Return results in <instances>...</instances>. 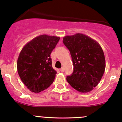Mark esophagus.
<instances>
[{"label":"esophagus","instance_id":"obj_1","mask_svg":"<svg viewBox=\"0 0 122 122\" xmlns=\"http://www.w3.org/2000/svg\"><path fill=\"white\" fill-rule=\"evenodd\" d=\"M64 70V69L63 67H62V68H61V69H60V71H61V72H63Z\"/></svg>","mask_w":122,"mask_h":122}]
</instances>
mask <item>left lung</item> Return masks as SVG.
I'll return each instance as SVG.
<instances>
[{
	"label": "left lung",
	"instance_id": "left-lung-1",
	"mask_svg": "<svg viewBox=\"0 0 122 122\" xmlns=\"http://www.w3.org/2000/svg\"><path fill=\"white\" fill-rule=\"evenodd\" d=\"M63 43L70 51L73 64V72L67 76V81L78 92H91L101 81L105 69L102 47L93 38L79 33L65 36Z\"/></svg>",
	"mask_w": 122,
	"mask_h": 122
}]
</instances>
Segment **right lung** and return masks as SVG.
Here are the masks:
<instances>
[{
    "label": "right lung",
    "instance_id": "1",
    "mask_svg": "<svg viewBox=\"0 0 122 122\" xmlns=\"http://www.w3.org/2000/svg\"><path fill=\"white\" fill-rule=\"evenodd\" d=\"M60 38L41 35L28 42L19 54L17 68L21 81L32 92L47 89L54 81L56 71L52 66L51 53Z\"/></svg>",
    "mask_w": 122,
    "mask_h": 122
}]
</instances>
